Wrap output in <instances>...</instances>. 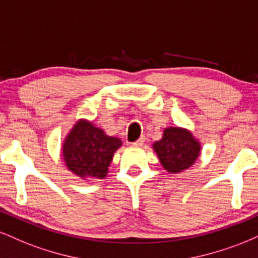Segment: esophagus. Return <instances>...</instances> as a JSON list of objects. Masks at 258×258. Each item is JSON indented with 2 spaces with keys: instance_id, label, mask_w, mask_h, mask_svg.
<instances>
[{
  "instance_id": "obj_1",
  "label": "esophagus",
  "mask_w": 258,
  "mask_h": 258,
  "mask_svg": "<svg viewBox=\"0 0 258 258\" xmlns=\"http://www.w3.org/2000/svg\"><path fill=\"white\" fill-rule=\"evenodd\" d=\"M144 142H146V137H141L138 139V141H136L135 143H133V146H135V147H142L144 144Z\"/></svg>"
}]
</instances>
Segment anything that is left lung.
Segmentation results:
<instances>
[{
    "mask_svg": "<svg viewBox=\"0 0 258 258\" xmlns=\"http://www.w3.org/2000/svg\"><path fill=\"white\" fill-rule=\"evenodd\" d=\"M153 149L168 173H180L195 164L201 153V143L188 128L170 126L164 130L160 141L154 142Z\"/></svg>",
    "mask_w": 258,
    "mask_h": 258,
    "instance_id": "8db88e82",
    "label": "left lung"
}]
</instances>
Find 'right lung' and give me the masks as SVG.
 <instances>
[{"instance_id": "1", "label": "right lung", "mask_w": 258, "mask_h": 258, "mask_svg": "<svg viewBox=\"0 0 258 258\" xmlns=\"http://www.w3.org/2000/svg\"><path fill=\"white\" fill-rule=\"evenodd\" d=\"M121 146L120 138L108 136L92 121L80 119L64 138L61 156L68 170L81 179H103Z\"/></svg>"}]
</instances>
